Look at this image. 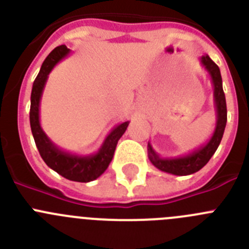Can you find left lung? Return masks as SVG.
<instances>
[{"label": "left lung", "instance_id": "8db88e82", "mask_svg": "<svg viewBox=\"0 0 249 249\" xmlns=\"http://www.w3.org/2000/svg\"><path fill=\"white\" fill-rule=\"evenodd\" d=\"M199 61L204 70L210 73L213 83V100H214V108L215 113H217L214 131H213L212 137L206 144L197 149H193L188 155L179 156V157H160L153 149L152 144L148 142L147 149H148L149 160L156 168L162 172L176 176H188L198 172L214 155V152L217 151L222 137H223V132L226 128V123H227V105H226V96H224L223 87H222L221 71H219L218 66L213 62L208 54L202 56Z\"/></svg>", "mask_w": 249, "mask_h": 249}]
</instances>
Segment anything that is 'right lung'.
Masks as SVG:
<instances>
[{"mask_svg":"<svg viewBox=\"0 0 249 249\" xmlns=\"http://www.w3.org/2000/svg\"><path fill=\"white\" fill-rule=\"evenodd\" d=\"M71 50L61 45L54 48L43 61L41 70L37 74L31 92L30 123L31 131L34 135L39 155L50 168L56 171L58 175L74 182H91L100 177L111 163L114 155V149L122 135L126 132L129 121L122 122L114 127L109 135L103 141L98 152L89 156H78L58 148L48 138L39 123V103L43 89L47 82L48 74L52 68L70 54Z\"/></svg>","mask_w":249,"mask_h":249,"instance_id":"1","label":"right lung"}]
</instances>
